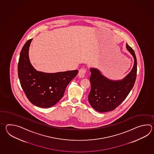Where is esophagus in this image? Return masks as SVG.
<instances>
[{"label":"esophagus","mask_w":154,"mask_h":154,"mask_svg":"<svg viewBox=\"0 0 154 154\" xmlns=\"http://www.w3.org/2000/svg\"><path fill=\"white\" fill-rule=\"evenodd\" d=\"M86 72V69L84 68H82L80 69L79 72L78 76L80 78H83L85 77V74Z\"/></svg>","instance_id":"1"}]
</instances>
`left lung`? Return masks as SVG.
<instances>
[{
    "mask_svg": "<svg viewBox=\"0 0 154 154\" xmlns=\"http://www.w3.org/2000/svg\"><path fill=\"white\" fill-rule=\"evenodd\" d=\"M126 48L134 58V66L123 79L110 80L103 75L98 69H90L91 91L88 100L97 111L103 113L114 110L125 100L134 86L137 72V58L134 50L127 43Z\"/></svg>",
    "mask_w": 154,
    "mask_h": 154,
    "instance_id": "left-lung-1",
    "label": "left lung"
}]
</instances>
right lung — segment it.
I'll return each instance as SVG.
<instances>
[{
	"label": "right lung",
	"mask_w": 154,
	"mask_h": 154,
	"mask_svg": "<svg viewBox=\"0 0 154 154\" xmlns=\"http://www.w3.org/2000/svg\"><path fill=\"white\" fill-rule=\"evenodd\" d=\"M32 40L26 42L20 53L17 69L20 84L32 104L41 108H49L62 98L67 85L78 74V70L54 73L37 71L29 59Z\"/></svg>",
	"instance_id": "1"
}]
</instances>
